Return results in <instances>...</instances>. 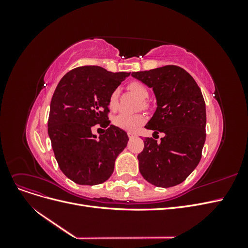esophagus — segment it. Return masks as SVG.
Here are the masks:
<instances>
[{
    "label": "esophagus",
    "mask_w": 248,
    "mask_h": 248,
    "mask_svg": "<svg viewBox=\"0 0 248 248\" xmlns=\"http://www.w3.org/2000/svg\"><path fill=\"white\" fill-rule=\"evenodd\" d=\"M127 134H128V138H129V139H132V138L136 137V134H134L133 132H128Z\"/></svg>",
    "instance_id": "esophagus-1"
}]
</instances>
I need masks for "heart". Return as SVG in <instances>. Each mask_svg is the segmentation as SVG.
Masks as SVG:
<instances>
[{"label": "heart", "instance_id": "heart-1", "mask_svg": "<svg viewBox=\"0 0 248 248\" xmlns=\"http://www.w3.org/2000/svg\"><path fill=\"white\" fill-rule=\"evenodd\" d=\"M129 91L136 95L140 100H142V107H146L147 103L145 100L149 98V91L147 87L141 84L140 81H132L128 85ZM120 91L119 89H115L108 97V108L111 110H115L118 107V99H119ZM145 116L140 114H126L122 112L119 114L114 119V124L123 130L127 131H133L137 129L140 125L145 122Z\"/></svg>", "mask_w": 248, "mask_h": 248}]
</instances>
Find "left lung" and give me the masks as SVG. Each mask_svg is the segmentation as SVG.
I'll return each mask as SVG.
<instances>
[{
    "label": "left lung",
    "instance_id": "left-lung-1",
    "mask_svg": "<svg viewBox=\"0 0 248 248\" xmlns=\"http://www.w3.org/2000/svg\"><path fill=\"white\" fill-rule=\"evenodd\" d=\"M131 76L152 88L156 110L145 128L162 132L160 142L146 138L138 155L140 171L149 183L171 187L197 168L206 140V106L201 89L181 67L168 65Z\"/></svg>",
    "mask_w": 248,
    "mask_h": 248
}]
</instances>
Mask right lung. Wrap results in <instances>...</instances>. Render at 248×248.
Instances as JSON below:
<instances>
[{
	"label": "right lung",
	"mask_w": 248,
	"mask_h": 248,
	"mask_svg": "<svg viewBox=\"0 0 248 248\" xmlns=\"http://www.w3.org/2000/svg\"><path fill=\"white\" fill-rule=\"evenodd\" d=\"M130 72H110L99 66H82L66 73L50 101L48 136L63 174L80 185L103 183L114 171L128 136L110 124L108 97ZM107 128L97 138L91 128Z\"/></svg>",
	"instance_id": "add662e5"
}]
</instances>
